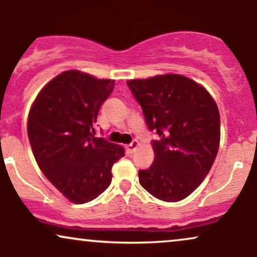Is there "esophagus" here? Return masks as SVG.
Instances as JSON below:
<instances>
[{
	"mask_svg": "<svg viewBox=\"0 0 257 257\" xmlns=\"http://www.w3.org/2000/svg\"><path fill=\"white\" fill-rule=\"evenodd\" d=\"M138 146H139V141H138V140H133L132 143L129 144V145L125 146L126 152H128V153H133V152L135 151V150L138 149Z\"/></svg>",
	"mask_w": 257,
	"mask_h": 257,
	"instance_id": "1",
	"label": "esophagus"
}]
</instances>
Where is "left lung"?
<instances>
[{"label": "left lung", "instance_id": "8db88e82", "mask_svg": "<svg viewBox=\"0 0 257 257\" xmlns=\"http://www.w3.org/2000/svg\"><path fill=\"white\" fill-rule=\"evenodd\" d=\"M146 124L158 135L155 161L139 170L140 185L156 198L179 202L208 175L220 145V113L205 88L175 73L126 82Z\"/></svg>", "mask_w": 257, "mask_h": 257}]
</instances>
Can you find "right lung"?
I'll return each instance as SVG.
<instances>
[{
    "mask_svg": "<svg viewBox=\"0 0 257 257\" xmlns=\"http://www.w3.org/2000/svg\"><path fill=\"white\" fill-rule=\"evenodd\" d=\"M114 81L70 70L38 93L28 118V135L38 167L72 203L95 199L111 184L112 166L124 149L95 138L101 105Z\"/></svg>",
    "mask_w": 257,
    "mask_h": 257,
    "instance_id": "1",
    "label": "right lung"
}]
</instances>
